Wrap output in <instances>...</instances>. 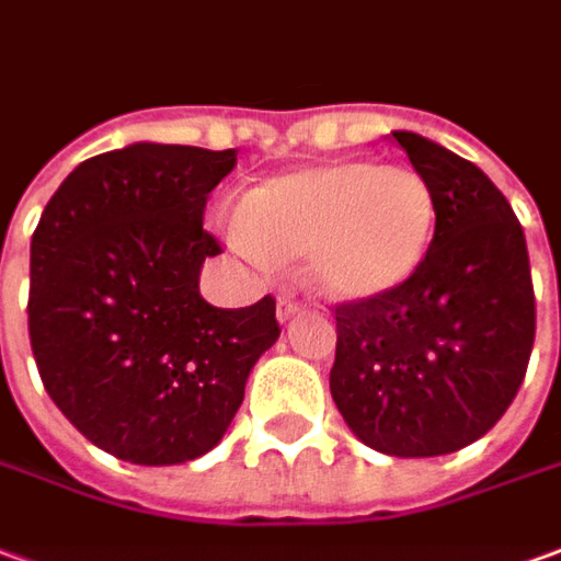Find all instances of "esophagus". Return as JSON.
Returning <instances> with one entry per match:
<instances>
[{
  "label": "esophagus",
  "instance_id": "esophagus-1",
  "mask_svg": "<svg viewBox=\"0 0 561 561\" xmlns=\"http://www.w3.org/2000/svg\"><path fill=\"white\" fill-rule=\"evenodd\" d=\"M300 309H304V304H300L297 297H291V294H282L279 297V321H291L294 316H300Z\"/></svg>",
  "mask_w": 561,
  "mask_h": 561
}]
</instances>
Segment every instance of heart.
Segmentation results:
<instances>
[{"label":"heart","mask_w":561,"mask_h":561,"mask_svg":"<svg viewBox=\"0 0 561 561\" xmlns=\"http://www.w3.org/2000/svg\"><path fill=\"white\" fill-rule=\"evenodd\" d=\"M437 203L407 167L343 158L267 179L245 191L237 240L267 257H307L331 297H379L413 279L428 257Z\"/></svg>","instance_id":"b5f03b06"}]
</instances>
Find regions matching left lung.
<instances>
[{
    "mask_svg": "<svg viewBox=\"0 0 561 561\" xmlns=\"http://www.w3.org/2000/svg\"><path fill=\"white\" fill-rule=\"evenodd\" d=\"M428 182L437 225L413 279L334 304L331 394L355 437L428 458L480 440L516 398L535 343L526 233L471 160L391 133Z\"/></svg>",
    "mask_w": 561,
    "mask_h": 561,
    "instance_id": "8db88e82",
    "label": "left lung"
}]
</instances>
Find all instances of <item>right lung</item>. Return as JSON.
Segmentation results:
<instances>
[{
  "instance_id": "add662e5",
  "label": "right lung",
  "mask_w": 561,
  "mask_h": 561,
  "mask_svg": "<svg viewBox=\"0 0 561 561\" xmlns=\"http://www.w3.org/2000/svg\"><path fill=\"white\" fill-rule=\"evenodd\" d=\"M237 151L139 142L84 160L48 199L30 249V343L50 401L133 465H182L233 422L254 362L282 334L276 300H203L221 254L206 199Z\"/></svg>"
}]
</instances>
